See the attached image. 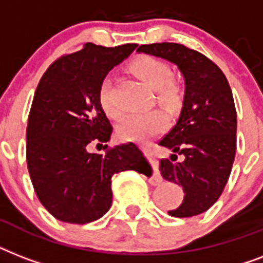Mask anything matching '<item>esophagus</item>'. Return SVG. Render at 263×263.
I'll list each match as a JSON object with an SVG mask.
<instances>
[{"label":"esophagus","mask_w":263,"mask_h":263,"mask_svg":"<svg viewBox=\"0 0 263 263\" xmlns=\"http://www.w3.org/2000/svg\"><path fill=\"white\" fill-rule=\"evenodd\" d=\"M142 150H146V148L142 147ZM154 179H156L157 183H158V181H161V175H160V172H158V168H157V165L154 166Z\"/></svg>","instance_id":"34e87169"}]
</instances>
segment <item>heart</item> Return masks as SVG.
I'll use <instances>...</instances> for the list:
<instances>
[{
  "instance_id": "obj_1",
  "label": "heart",
  "mask_w": 263,
  "mask_h": 263,
  "mask_svg": "<svg viewBox=\"0 0 263 263\" xmlns=\"http://www.w3.org/2000/svg\"><path fill=\"white\" fill-rule=\"evenodd\" d=\"M131 68L142 82L147 84L148 87L154 88L157 98L161 102L168 106L177 105L180 99L179 86L171 79L172 72L165 61L153 55H142L131 64ZM111 78L106 76L99 87L98 101L102 110L109 117L117 119L121 111L111 101ZM166 124V116L160 110L132 113L125 116L119 123L117 136L125 142H146L164 131Z\"/></svg>"
}]
</instances>
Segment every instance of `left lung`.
<instances>
[{"mask_svg": "<svg viewBox=\"0 0 263 263\" xmlns=\"http://www.w3.org/2000/svg\"><path fill=\"white\" fill-rule=\"evenodd\" d=\"M138 51L179 67L185 82L183 107L175 127L160 140L175 154L160 162L165 180L183 187L184 199L169 216L206 212L224 191L236 153V109L229 83L212 60L180 43L140 45ZM184 156L181 163L175 153Z\"/></svg>", "mask_w": 263, "mask_h": 263, "instance_id": "1", "label": "left lung"}]
</instances>
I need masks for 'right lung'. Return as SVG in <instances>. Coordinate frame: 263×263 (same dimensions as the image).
<instances>
[{"instance_id":"obj_1","label":"right lung","mask_w":263,"mask_h":263,"mask_svg":"<svg viewBox=\"0 0 263 263\" xmlns=\"http://www.w3.org/2000/svg\"><path fill=\"white\" fill-rule=\"evenodd\" d=\"M135 47L86 43L55 60L36 87L27 125V166L38 199L57 220H98L111 206V176L152 175L134 143L107 148L105 156L87 152L88 144L105 143L113 131L99 105L101 83Z\"/></svg>"}]
</instances>
